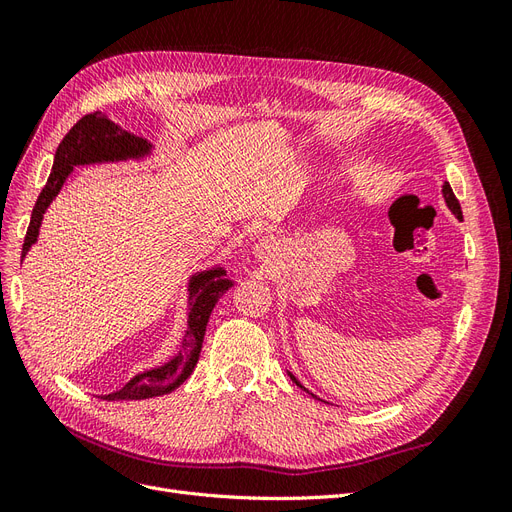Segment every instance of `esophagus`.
I'll list each match as a JSON object with an SVG mask.
<instances>
[{
    "instance_id": "obj_1",
    "label": "esophagus",
    "mask_w": 512,
    "mask_h": 512,
    "mask_svg": "<svg viewBox=\"0 0 512 512\" xmlns=\"http://www.w3.org/2000/svg\"><path fill=\"white\" fill-rule=\"evenodd\" d=\"M271 247H273L271 241H260V243L256 245V254H258V256H267V254L271 252Z\"/></svg>"
}]
</instances>
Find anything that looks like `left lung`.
Wrapping results in <instances>:
<instances>
[{"instance_id":"obj_1","label":"left lung","mask_w":512,"mask_h":512,"mask_svg":"<svg viewBox=\"0 0 512 512\" xmlns=\"http://www.w3.org/2000/svg\"><path fill=\"white\" fill-rule=\"evenodd\" d=\"M442 194H444V200H446L448 209H451V211L457 215V220H463V215H461V207H459V200L455 198V194H453V190H451V185L444 183V185H442ZM290 378H292L294 382H297V386H301V382H299L297 378H294L292 374H290ZM301 389H303V386H301Z\"/></svg>"}]
</instances>
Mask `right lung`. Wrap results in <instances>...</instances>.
I'll use <instances>...</instances> for the list:
<instances>
[{"label":"right lung","instance_id":"right-lung-1","mask_svg":"<svg viewBox=\"0 0 512 512\" xmlns=\"http://www.w3.org/2000/svg\"><path fill=\"white\" fill-rule=\"evenodd\" d=\"M149 151H151V143H147V138L130 134L128 130H121L100 111L85 115L83 119L76 121L55 151L49 181H46L36 200L32 220H29V226H27L21 260L29 252V247L38 241L42 215L53 203V198L59 194L61 185L66 183L74 166L138 160V158H145ZM224 275L226 271L222 267L192 275V280L188 284V290H190L188 331H185L183 346L175 359H170L162 367L143 371V374L134 376L128 384H123V389L102 395V399H108V401L149 399V397H158V395L175 391L179 384L188 380V376L192 374L198 363L200 348H203V337H205L207 322L213 307L222 294L232 286V282L226 280Z\"/></svg>","mask_w":512,"mask_h":512}]
</instances>
